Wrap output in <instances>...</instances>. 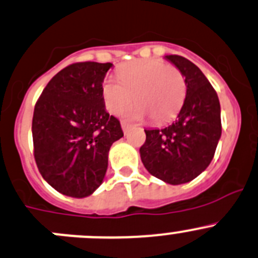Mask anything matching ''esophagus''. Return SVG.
<instances>
[{
    "label": "esophagus",
    "mask_w": 258,
    "mask_h": 258,
    "mask_svg": "<svg viewBox=\"0 0 258 258\" xmlns=\"http://www.w3.org/2000/svg\"><path fill=\"white\" fill-rule=\"evenodd\" d=\"M121 127H122V130H123L124 134H127V132H128V130L131 128V124L127 123V122H124V121H121Z\"/></svg>",
    "instance_id": "esophagus-1"
}]
</instances>
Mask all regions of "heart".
I'll return each mask as SVG.
<instances>
[{
    "label": "heart",
    "instance_id": "b5f03b06",
    "mask_svg": "<svg viewBox=\"0 0 258 258\" xmlns=\"http://www.w3.org/2000/svg\"><path fill=\"white\" fill-rule=\"evenodd\" d=\"M118 78L103 83L106 106L112 113H121L136 99L127 116L144 118L149 114L156 123L171 119L182 106L186 83L181 72L156 59L132 61L118 71Z\"/></svg>",
    "mask_w": 258,
    "mask_h": 258
}]
</instances>
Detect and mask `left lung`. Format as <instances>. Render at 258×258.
Segmentation results:
<instances>
[{
    "instance_id": "8db88e82",
    "label": "left lung",
    "mask_w": 258,
    "mask_h": 258,
    "mask_svg": "<svg viewBox=\"0 0 258 258\" xmlns=\"http://www.w3.org/2000/svg\"><path fill=\"white\" fill-rule=\"evenodd\" d=\"M185 78L186 96L177 118L164 128L145 130L140 156L147 171L171 185L201 175L213 160L222 135L218 96L201 69L179 55H166Z\"/></svg>"
}]
</instances>
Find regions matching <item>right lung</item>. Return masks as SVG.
<instances>
[{
    "label": "right lung",
    "mask_w": 258,
    "mask_h": 258,
    "mask_svg": "<svg viewBox=\"0 0 258 258\" xmlns=\"http://www.w3.org/2000/svg\"><path fill=\"white\" fill-rule=\"evenodd\" d=\"M111 62H76L60 71L37 99L32 117L34 156L41 176L73 198L103 182L112 144L123 137L106 111L103 87Z\"/></svg>",
    "instance_id": "right-lung-1"
}]
</instances>
